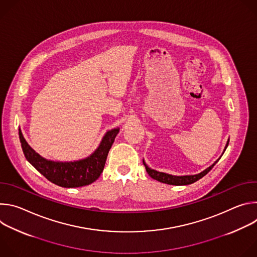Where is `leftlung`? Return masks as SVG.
Here are the masks:
<instances>
[{
    "label": "left lung",
    "instance_id": "obj_1",
    "mask_svg": "<svg viewBox=\"0 0 257 257\" xmlns=\"http://www.w3.org/2000/svg\"><path fill=\"white\" fill-rule=\"evenodd\" d=\"M228 144H229V140L225 146V150H224V153L226 151V149L228 148ZM223 153V154H224ZM222 158V157H221ZM219 160V159H218ZM218 160H216L210 167H208L207 169H205L204 171H202L201 173L199 174H196V175H189V176H173V175H170V174H166V173H162V172H158L156 170H153L151 168H149V166L146 165L143 161V165L145 166V169H146V172L149 173V175L155 179V180H158L162 183H166V184H169V185H176V186H179V185H189V184H192V183L198 181L199 179H201L203 176H205L212 168L213 166L218 162Z\"/></svg>",
    "mask_w": 257,
    "mask_h": 257
}]
</instances>
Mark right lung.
Instances as JSON below:
<instances>
[{
  "label": "right lung",
  "instance_id": "add662e5",
  "mask_svg": "<svg viewBox=\"0 0 257 257\" xmlns=\"http://www.w3.org/2000/svg\"><path fill=\"white\" fill-rule=\"evenodd\" d=\"M119 128L107 131L101 139L98 148L86 159L76 162H53L36 154L23 137L19 129V138L26 160L54 184L75 188L86 186L93 183L102 173L107 154L119 133Z\"/></svg>",
  "mask_w": 257,
  "mask_h": 257
}]
</instances>
